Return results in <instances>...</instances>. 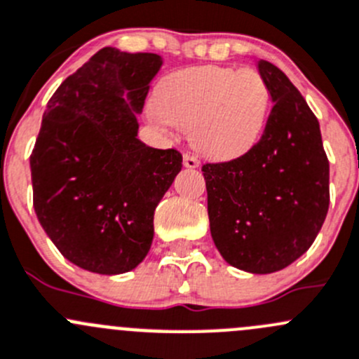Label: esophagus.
Wrapping results in <instances>:
<instances>
[{
  "label": "esophagus",
  "instance_id": "34e87169",
  "mask_svg": "<svg viewBox=\"0 0 359 359\" xmlns=\"http://www.w3.org/2000/svg\"><path fill=\"white\" fill-rule=\"evenodd\" d=\"M184 166H186V168L194 170V168H198V166H200V161H198L196 156L184 154Z\"/></svg>",
  "mask_w": 359,
  "mask_h": 359
}]
</instances>
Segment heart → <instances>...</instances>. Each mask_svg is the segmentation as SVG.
Returning a JSON list of instances; mask_svg holds the SVG:
<instances>
[{
	"instance_id": "obj_1",
	"label": "heart",
	"mask_w": 359,
	"mask_h": 359,
	"mask_svg": "<svg viewBox=\"0 0 359 359\" xmlns=\"http://www.w3.org/2000/svg\"><path fill=\"white\" fill-rule=\"evenodd\" d=\"M270 91L257 72L198 66L166 76L149 107L152 123L168 135L191 130L193 145L215 159L249 152L263 137Z\"/></svg>"
}]
</instances>
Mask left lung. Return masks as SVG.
<instances>
[{
	"label": "left lung",
	"instance_id": "obj_1",
	"mask_svg": "<svg viewBox=\"0 0 359 359\" xmlns=\"http://www.w3.org/2000/svg\"><path fill=\"white\" fill-rule=\"evenodd\" d=\"M273 109L263 137L240 158L203 165L210 233L226 263L249 273L290 266L318 236L330 205L321 130L286 73L257 62Z\"/></svg>",
	"mask_w": 359,
	"mask_h": 359
}]
</instances>
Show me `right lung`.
<instances>
[{"label":"right lung","mask_w":359,"mask_h":359,"mask_svg":"<svg viewBox=\"0 0 359 359\" xmlns=\"http://www.w3.org/2000/svg\"><path fill=\"white\" fill-rule=\"evenodd\" d=\"M163 59L105 47L47 103L31 154L33 205L41 228L76 266L126 273L154 238V210L182 168L175 149L138 140L149 83Z\"/></svg>","instance_id":"obj_1"}]
</instances>
